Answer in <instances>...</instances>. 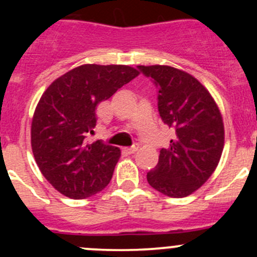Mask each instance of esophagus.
<instances>
[{
    "mask_svg": "<svg viewBox=\"0 0 257 257\" xmlns=\"http://www.w3.org/2000/svg\"><path fill=\"white\" fill-rule=\"evenodd\" d=\"M138 149H139L138 145H133V147H131V148H126L125 152L128 153V154H134V153L138 152Z\"/></svg>",
    "mask_w": 257,
    "mask_h": 257,
    "instance_id": "34e87169",
    "label": "esophagus"
}]
</instances>
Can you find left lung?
Masks as SVG:
<instances>
[{"mask_svg": "<svg viewBox=\"0 0 257 257\" xmlns=\"http://www.w3.org/2000/svg\"><path fill=\"white\" fill-rule=\"evenodd\" d=\"M157 85L162 120L175 131L147 174L155 190L184 198L198 190L216 169L224 149V123L209 90L191 74L170 66H138Z\"/></svg>", "mask_w": 257, "mask_h": 257, "instance_id": "1", "label": "left lung"}]
</instances>
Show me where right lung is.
Returning a JSON list of instances; mask_svg holds the SVG:
<instances>
[{"instance_id":"1","label":"right lung","mask_w":257,"mask_h":257,"mask_svg":"<svg viewBox=\"0 0 257 257\" xmlns=\"http://www.w3.org/2000/svg\"><path fill=\"white\" fill-rule=\"evenodd\" d=\"M138 74L129 66L83 64L42 94L33 114L31 144L41 173L61 194L84 199L109 184L120 149L102 141L89 143L87 137L97 123V105Z\"/></svg>"}]
</instances>
